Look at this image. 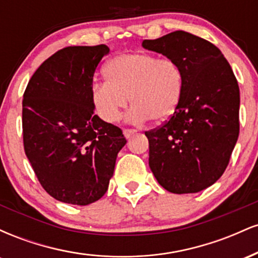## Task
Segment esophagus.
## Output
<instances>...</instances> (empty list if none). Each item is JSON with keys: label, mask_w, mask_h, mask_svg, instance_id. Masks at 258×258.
Listing matches in <instances>:
<instances>
[{"label": "esophagus", "mask_w": 258, "mask_h": 258, "mask_svg": "<svg viewBox=\"0 0 258 258\" xmlns=\"http://www.w3.org/2000/svg\"><path fill=\"white\" fill-rule=\"evenodd\" d=\"M135 133H137V130H135V128H125V130H123V135H125L126 138L132 137Z\"/></svg>", "instance_id": "esophagus-1"}]
</instances>
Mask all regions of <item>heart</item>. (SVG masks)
<instances>
[{"instance_id": "obj_1", "label": "heart", "mask_w": 258, "mask_h": 258, "mask_svg": "<svg viewBox=\"0 0 258 258\" xmlns=\"http://www.w3.org/2000/svg\"><path fill=\"white\" fill-rule=\"evenodd\" d=\"M104 76L106 81L92 85L91 98L106 122L119 121L130 100L132 122L165 121L182 99L183 73L171 58L149 52L122 53L105 64Z\"/></svg>"}]
</instances>
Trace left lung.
Here are the masks:
<instances>
[{
  "label": "left lung",
  "mask_w": 258,
  "mask_h": 258,
  "mask_svg": "<svg viewBox=\"0 0 258 258\" xmlns=\"http://www.w3.org/2000/svg\"><path fill=\"white\" fill-rule=\"evenodd\" d=\"M142 46L173 59L183 73L177 110L146 132L150 170L171 193H198L223 174L238 141V81L220 49L190 32L177 30Z\"/></svg>",
  "instance_id": "1"
}]
</instances>
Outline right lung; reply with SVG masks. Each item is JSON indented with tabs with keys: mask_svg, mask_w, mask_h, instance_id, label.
Wrapping results in <instances>:
<instances>
[{
	"mask_svg": "<svg viewBox=\"0 0 258 258\" xmlns=\"http://www.w3.org/2000/svg\"><path fill=\"white\" fill-rule=\"evenodd\" d=\"M105 44L70 46L38 67L23 99V143L38 182L61 203L88 205L108 190L126 138L94 115L93 76Z\"/></svg>",
	"mask_w": 258,
	"mask_h": 258,
	"instance_id": "1",
	"label": "right lung"
}]
</instances>
